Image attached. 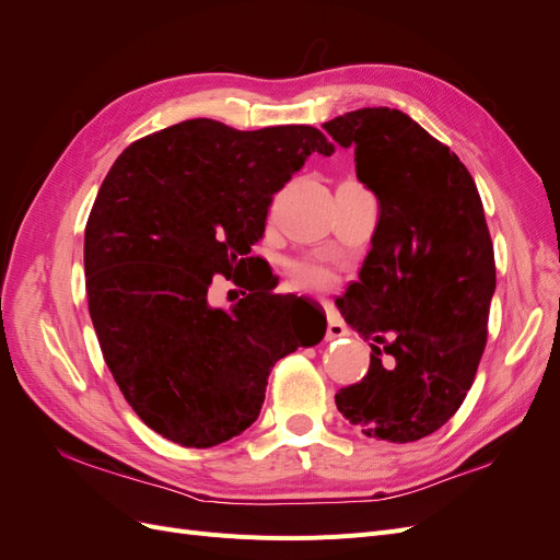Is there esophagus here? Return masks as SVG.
I'll list each match as a JSON object with an SVG mask.
<instances>
[{"instance_id":"esophagus-1","label":"esophagus","mask_w":560,"mask_h":560,"mask_svg":"<svg viewBox=\"0 0 560 560\" xmlns=\"http://www.w3.org/2000/svg\"><path fill=\"white\" fill-rule=\"evenodd\" d=\"M341 336H348L346 325L336 317L334 311H327V338L329 341H334V338H341Z\"/></svg>"}]
</instances>
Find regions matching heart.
I'll use <instances>...</instances> for the list:
<instances>
[{
    "label": "heart",
    "instance_id": "b5f03b06",
    "mask_svg": "<svg viewBox=\"0 0 560 560\" xmlns=\"http://www.w3.org/2000/svg\"><path fill=\"white\" fill-rule=\"evenodd\" d=\"M290 278L296 290H306V292H319L327 290V287L334 282L331 270L325 266H317L311 261H296L290 266Z\"/></svg>",
    "mask_w": 560,
    "mask_h": 560
}]
</instances>
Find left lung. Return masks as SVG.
I'll return each mask as SVG.
<instances>
[{
    "label": "left lung",
    "mask_w": 560,
    "mask_h": 560,
    "mask_svg": "<svg viewBox=\"0 0 560 560\" xmlns=\"http://www.w3.org/2000/svg\"><path fill=\"white\" fill-rule=\"evenodd\" d=\"M322 128L354 147L358 179L381 206L360 280L336 299L371 338V364L336 406L366 436L418 442L460 409L486 348L495 257L481 196L463 161L399 109L364 107Z\"/></svg>",
    "instance_id": "obj_1"
}]
</instances>
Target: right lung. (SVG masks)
<instances>
[{"instance_id":"1","label":"right lung","mask_w":560,"mask_h":560,"mask_svg":"<svg viewBox=\"0 0 560 560\" xmlns=\"http://www.w3.org/2000/svg\"><path fill=\"white\" fill-rule=\"evenodd\" d=\"M311 154H334L313 126L191 118L132 142L100 186L83 241L93 327L132 411L179 446L245 432L270 369L308 346L270 284L243 282L229 311L208 290L254 259L273 194Z\"/></svg>"}]
</instances>
